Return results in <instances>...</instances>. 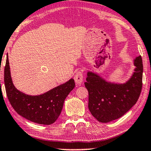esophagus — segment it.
Listing matches in <instances>:
<instances>
[{
	"label": "esophagus",
	"mask_w": 151,
	"mask_h": 151,
	"mask_svg": "<svg viewBox=\"0 0 151 151\" xmlns=\"http://www.w3.org/2000/svg\"><path fill=\"white\" fill-rule=\"evenodd\" d=\"M83 72H82L81 70H79V71L76 72L74 79V81L76 82V83L79 85V84H81L82 83V81H83Z\"/></svg>",
	"instance_id": "obj_1"
}]
</instances>
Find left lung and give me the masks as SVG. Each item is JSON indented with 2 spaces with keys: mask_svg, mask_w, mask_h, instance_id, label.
Listing matches in <instances>:
<instances>
[{
  "mask_svg": "<svg viewBox=\"0 0 151 151\" xmlns=\"http://www.w3.org/2000/svg\"><path fill=\"white\" fill-rule=\"evenodd\" d=\"M136 68L128 81L124 84L106 81L92 72H88L84 83L88 91V108L101 123L117 119L137 103L142 88L143 63L141 56L134 59Z\"/></svg>",
  "mask_w": 151,
  "mask_h": 151,
  "instance_id": "1",
  "label": "left lung"
}]
</instances>
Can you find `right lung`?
Returning <instances> with one entry per match:
<instances>
[{
  "label": "right lung",
  "mask_w": 151,
  "mask_h": 151,
  "mask_svg": "<svg viewBox=\"0 0 151 151\" xmlns=\"http://www.w3.org/2000/svg\"><path fill=\"white\" fill-rule=\"evenodd\" d=\"M4 82L7 98L15 111L29 121L44 125H50L58 119L65 98L75 86L74 80L71 79L41 95H27L14 86L8 59L5 66Z\"/></svg>",
  "instance_id": "obj_1"
}]
</instances>
